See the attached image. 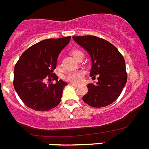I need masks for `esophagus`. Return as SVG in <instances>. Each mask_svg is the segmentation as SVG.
Returning a JSON list of instances; mask_svg holds the SVG:
<instances>
[{
    "mask_svg": "<svg viewBox=\"0 0 149 149\" xmlns=\"http://www.w3.org/2000/svg\"><path fill=\"white\" fill-rule=\"evenodd\" d=\"M72 85V86H78L79 85H80V84H74V83H72V84H71Z\"/></svg>",
    "mask_w": 149,
    "mask_h": 149,
    "instance_id": "34e87169",
    "label": "esophagus"
}]
</instances>
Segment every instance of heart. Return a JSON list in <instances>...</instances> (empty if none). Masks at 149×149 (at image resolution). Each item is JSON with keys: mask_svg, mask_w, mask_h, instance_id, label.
I'll return each mask as SVG.
<instances>
[{"mask_svg": "<svg viewBox=\"0 0 149 149\" xmlns=\"http://www.w3.org/2000/svg\"><path fill=\"white\" fill-rule=\"evenodd\" d=\"M72 56L75 59L77 58V56L80 54H83L81 51L78 50H73L71 51ZM84 72L83 71H73V72H68V73L65 74V78L66 79L67 81H71L73 83H77L80 82L83 80L84 78Z\"/></svg>", "mask_w": 149, "mask_h": 149, "instance_id": "obj_1", "label": "heart"}]
</instances>
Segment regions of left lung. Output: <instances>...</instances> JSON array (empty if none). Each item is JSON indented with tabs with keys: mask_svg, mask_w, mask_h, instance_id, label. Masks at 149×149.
Returning a JSON list of instances; mask_svg holds the SVG:
<instances>
[{
	"mask_svg": "<svg viewBox=\"0 0 149 149\" xmlns=\"http://www.w3.org/2000/svg\"><path fill=\"white\" fill-rule=\"evenodd\" d=\"M87 51L92 60L90 77L98 75V82L87 85L83 101L93 107H103L116 101L127 83L125 62L119 50L108 41L94 36H73Z\"/></svg>",
	"mask_w": 149,
	"mask_h": 149,
	"instance_id": "1",
	"label": "left lung"
}]
</instances>
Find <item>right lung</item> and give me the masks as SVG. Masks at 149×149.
Listing matches in <instances>:
<instances>
[{
  "label": "right lung",
  "instance_id": "right-lung-1",
  "mask_svg": "<svg viewBox=\"0 0 149 149\" xmlns=\"http://www.w3.org/2000/svg\"><path fill=\"white\" fill-rule=\"evenodd\" d=\"M71 36L41 41L26 50L14 68L13 85L19 98L29 108L36 111H48L61 101L67 85L54 74L57 58L68 44ZM52 78L55 84H46L44 79Z\"/></svg>",
  "mask_w": 149,
  "mask_h": 149
}]
</instances>
